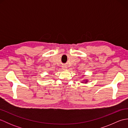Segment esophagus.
Returning a JSON list of instances; mask_svg holds the SVG:
<instances>
[{
    "instance_id": "1",
    "label": "esophagus",
    "mask_w": 128,
    "mask_h": 128,
    "mask_svg": "<svg viewBox=\"0 0 128 128\" xmlns=\"http://www.w3.org/2000/svg\"><path fill=\"white\" fill-rule=\"evenodd\" d=\"M62 69H66V67L65 66H62Z\"/></svg>"
}]
</instances>
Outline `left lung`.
I'll use <instances>...</instances> for the list:
<instances>
[{
	"mask_svg": "<svg viewBox=\"0 0 128 128\" xmlns=\"http://www.w3.org/2000/svg\"><path fill=\"white\" fill-rule=\"evenodd\" d=\"M87 81H87V80H86V82H87Z\"/></svg>",
	"mask_w": 128,
	"mask_h": 128,
	"instance_id": "obj_1",
	"label": "left lung"
}]
</instances>
